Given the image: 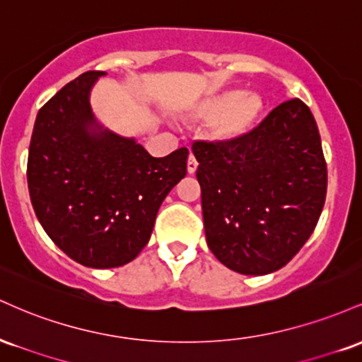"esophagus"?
Listing matches in <instances>:
<instances>
[{
  "label": "esophagus",
  "mask_w": 362,
  "mask_h": 362,
  "mask_svg": "<svg viewBox=\"0 0 362 362\" xmlns=\"http://www.w3.org/2000/svg\"><path fill=\"white\" fill-rule=\"evenodd\" d=\"M197 160H195L194 155H189V160H187V172L192 175V173H195V170H197Z\"/></svg>",
  "instance_id": "obj_1"
}]
</instances>
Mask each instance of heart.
<instances>
[{
	"instance_id": "obj_1",
	"label": "heart",
	"mask_w": 362,
	"mask_h": 362,
	"mask_svg": "<svg viewBox=\"0 0 362 362\" xmlns=\"http://www.w3.org/2000/svg\"><path fill=\"white\" fill-rule=\"evenodd\" d=\"M264 103L257 93L230 90L202 103L201 114L207 120H216L213 134L219 141H238L247 136L259 122Z\"/></svg>"
}]
</instances>
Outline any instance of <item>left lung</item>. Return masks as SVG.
I'll list each match as a JSON object with an SVG mask.
<instances>
[{"label":"left lung","instance_id":"left-lung-1","mask_svg":"<svg viewBox=\"0 0 362 362\" xmlns=\"http://www.w3.org/2000/svg\"><path fill=\"white\" fill-rule=\"evenodd\" d=\"M207 247L231 271L284 267L313 233L327 163L313 114L293 98L238 141H195Z\"/></svg>","mask_w":362,"mask_h":362}]
</instances>
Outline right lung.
<instances>
[{
    "mask_svg": "<svg viewBox=\"0 0 362 362\" xmlns=\"http://www.w3.org/2000/svg\"><path fill=\"white\" fill-rule=\"evenodd\" d=\"M86 71L39 110L28 148L34 211L57 247L78 264L120 267L146 247L156 213L187 173L189 149L153 158L132 138L102 129Z\"/></svg>",
    "mask_w": 362,
    "mask_h": 362,
    "instance_id": "1",
    "label": "right lung"
}]
</instances>
